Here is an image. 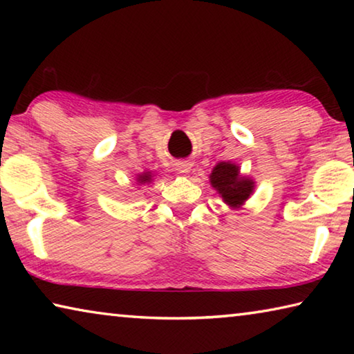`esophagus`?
I'll use <instances>...</instances> for the list:
<instances>
[{"label": "esophagus", "instance_id": "1", "mask_svg": "<svg viewBox=\"0 0 354 354\" xmlns=\"http://www.w3.org/2000/svg\"><path fill=\"white\" fill-rule=\"evenodd\" d=\"M190 169H192V164L185 162V160H184V162H178V165H176V170L179 173H189Z\"/></svg>", "mask_w": 354, "mask_h": 354}]
</instances>
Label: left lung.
<instances>
[{
  "label": "left lung",
  "instance_id": "obj_1",
  "mask_svg": "<svg viewBox=\"0 0 354 354\" xmlns=\"http://www.w3.org/2000/svg\"><path fill=\"white\" fill-rule=\"evenodd\" d=\"M209 183L221 196L225 205L230 209H241L245 201L253 195L256 183L248 175H242L241 167L234 162H218L214 167Z\"/></svg>",
  "mask_w": 354,
  "mask_h": 354
}]
</instances>
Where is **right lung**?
Wrapping results in <instances>:
<instances>
[{"label":"right lung","instance_id":"add662e5","mask_svg":"<svg viewBox=\"0 0 354 354\" xmlns=\"http://www.w3.org/2000/svg\"><path fill=\"white\" fill-rule=\"evenodd\" d=\"M154 176L156 175H154L153 171H142V173H139V175L136 176V184L137 185H145V184L153 183Z\"/></svg>","mask_w":354,"mask_h":354}]
</instances>
